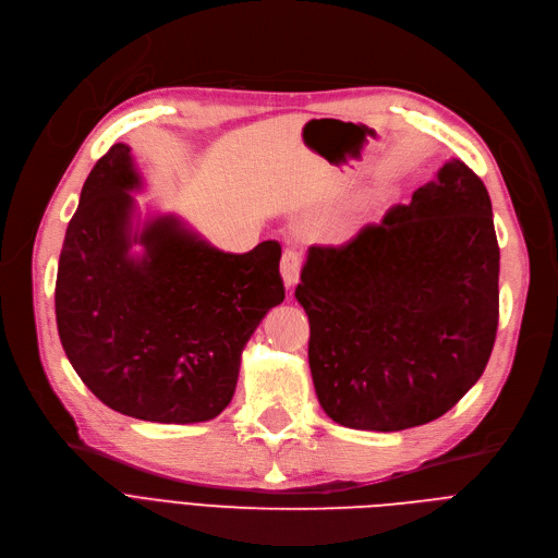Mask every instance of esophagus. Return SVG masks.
Returning <instances> with one entry per match:
<instances>
[{
	"mask_svg": "<svg viewBox=\"0 0 558 558\" xmlns=\"http://www.w3.org/2000/svg\"><path fill=\"white\" fill-rule=\"evenodd\" d=\"M301 267H303V255L301 251L296 248H287L282 253V259H280V274H282V280L287 287H294L301 278Z\"/></svg>",
	"mask_w": 558,
	"mask_h": 558,
	"instance_id": "obj_1",
	"label": "esophagus"
}]
</instances>
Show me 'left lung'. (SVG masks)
Listing matches in <instances>:
<instances>
[{
	"instance_id": "left-lung-1",
	"label": "left lung",
	"mask_w": 558,
	"mask_h": 558,
	"mask_svg": "<svg viewBox=\"0 0 558 558\" xmlns=\"http://www.w3.org/2000/svg\"><path fill=\"white\" fill-rule=\"evenodd\" d=\"M500 246L480 175L461 160L341 246H310L296 299L310 368L339 425L398 432L482 377L500 316Z\"/></svg>"
}]
</instances>
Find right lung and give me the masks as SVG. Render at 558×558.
Wrapping results in <instances>:
<instances>
[{"mask_svg":"<svg viewBox=\"0 0 558 558\" xmlns=\"http://www.w3.org/2000/svg\"><path fill=\"white\" fill-rule=\"evenodd\" d=\"M140 187L122 142L87 175L58 259V335L83 385L114 412L210 421L232 400L246 341L284 301L280 244L223 253L173 215L142 221Z\"/></svg>","mask_w":558,"mask_h":558,"instance_id":"1","label":"right lung"}]
</instances>
